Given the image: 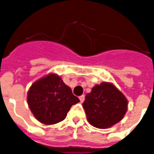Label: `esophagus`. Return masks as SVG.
Returning a JSON list of instances; mask_svg holds the SVG:
<instances>
[{"mask_svg": "<svg viewBox=\"0 0 154 154\" xmlns=\"http://www.w3.org/2000/svg\"><path fill=\"white\" fill-rule=\"evenodd\" d=\"M79 100H80L81 103H82L83 101L85 100V95H84V94H82V95H81L80 97H79Z\"/></svg>", "mask_w": 154, "mask_h": 154, "instance_id": "1", "label": "esophagus"}]
</instances>
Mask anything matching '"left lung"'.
<instances>
[{
	"label": "left lung",
	"mask_w": 154,
	"mask_h": 154,
	"mask_svg": "<svg viewBox=\"0 0 154 154\" xmlns=\"http://www.w3.org/2000/svg\"><path fill=\"white\" fill-rule=\"evenodd\" d=\"M82 106L89 122L105 129L120 122L127 110V100L110 83L103 82L92 88L86 95Z\"/></svg>",
	"instance_id": "left-lung-1"
}]
</instances>
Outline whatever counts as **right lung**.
<instances>
[{
	"label": "right lung",
	"instance_id": "add662e5",
	"mask_svg": "<svg viewBox=\"0 0 154 154\" xmlns=\"http://www.w3.org/2000/svg\"><path fill=\"white\" fill-rule=\"evenodd\" d=\"M80 100L61 77L50 74L33 83L28 93V103L35 118L51 125L65 119L73 104Z\"/></svg>",
	"mask_w": 154,
	"mask_h": 154
}]
</instances>
